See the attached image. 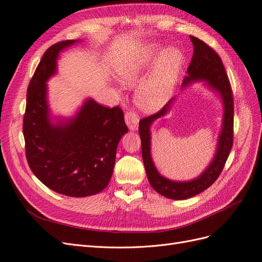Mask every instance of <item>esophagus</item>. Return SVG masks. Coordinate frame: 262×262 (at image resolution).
I'll return each instance as SVG.
<instances>
[{"instance_id":"obj_1","label":"esophagus","mask_w":262,"mask_h":262,"mask_svg":"<svg viewBox=\"0 0 262 262\" xmlns=\"http://www.w3.org/2000/svg\"><path fill=\"white\" fill-rule=\"evenodd\" d=\"M124 120L126 125L129 126V129L131 131H136L138 130V126H139V117L138 115H136L134 113H126L124 115Z\"/></svg>"}]
</instances>
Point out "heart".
<instances>
[{
  "mask_svg": "<svg viewBox=\"0 0 262 262\" xmlns=\"http://www.w3.org/2000/svg\"><path fill=\"white\" fill-rule=\"evenodd\" d=\"M156 58L154 70L141 82L144 69ZM182 61L184 57L178 49H164L161 45L152 43L139 59L130 60L119 68L118 77L126 86H136L140 81L136 92L137 105L145 113H157L172 96Z\"/></svg>",
  "mask_w": 262,
  "mask_h": 262,
  "instance_id": "b5f03b06",
  "label": "heart"
}]
</instances>
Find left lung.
<instances>
[{"label": "left lung", "mask_w": 262, "mask_h": 262, "mask_svg": "<svg viewBox=\"0 0 262 262\" xmlns=\"http://www.w3.org/2000/svg\"><path fill=\"white\" fill-rule=\"evenodd\" d=\"M193 45V55L187 70V76L181 90L195 82H205V87L220 96L223 106L222 126L217 137L215 153L211 163L199 176L191 180L177 181L166 178L157 170L150 154V126L155 120L167 115L176 100L170 99L157 114L142 119L139 123V133L142 144V158L145 166L147 179L156 192L172 200H186L201 193L215 181L224 168L227 157L233 146L234 100L227 74L219 54L211 47L196 37L190 36Z\"/></svg>", "instance_id": "obj_1"}]
</instances>
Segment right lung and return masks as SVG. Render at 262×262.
<instances>
[{
	"label": "right lung",
	"mask_w": 262,
	"mask_h": 262,
	"mask_svg": "<svg viewBox=\"0 0 262 262\" xmlns=\"http://www.w3.org/2000/svg\"><path fill=\"white\" fill-rule=\"evenodd\" d=\"M80 40L51 46L30 80L23 133L31 171L60 194L84 198L104 190L113 176L119 141L128 132L122 110L86 98L72 117L53 116L48 82L58 72L60 52Z\"/></svg>",
	"instance_id": "obj_1"
}]
</instances>
